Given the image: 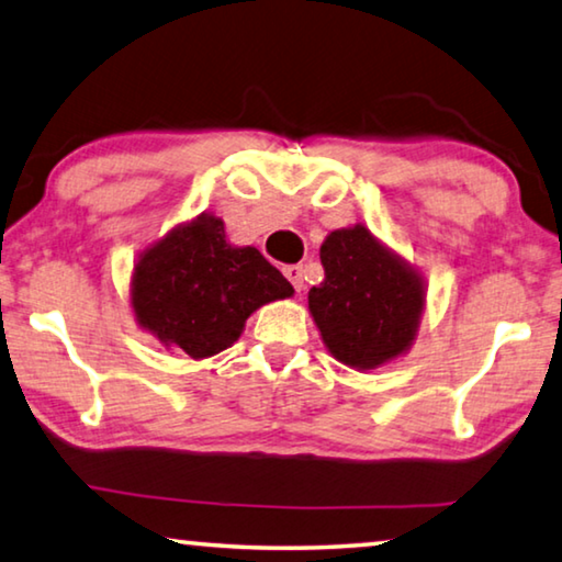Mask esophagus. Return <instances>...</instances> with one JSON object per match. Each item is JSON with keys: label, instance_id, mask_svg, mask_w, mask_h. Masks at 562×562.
Instances as JSON below:
<instances>
[{"label": "esophagus", "instance_id": "obj_1", "mask_svg": "<svg viewBox=\"0 0 562 562\" xmlns=\"http://www.w3.org/2000/svg\"><path fill=\"white\" fill-rule=\"evenodd\" d=\"M284 278L290 280L292 288H295V292H300L305 288V278H303V267L300 265H288L284 267Z\"/></svg>", "mask_w": 562, "mask_h": 562}]
</instances>
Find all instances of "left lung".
<instances>
[{"instance_id":"8db88e82","label":"left lung","mask_w":562,"mask_h":562,"mask_svg":"<svg viewBox=\"0 0 562 562\" xmlns=\"http://www.w3.org/2000/svg\"><path fill=\"white\" fill-rule=\"evenodd\" d=\"M321 262L325 280L310 288L307 307L335 361L375 371L404 356L426 310V282L414 265L363 224L330 232Z\"/></svg>"}]
</instances>
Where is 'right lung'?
<instances>
[{
    "label": "right lung",
    "instance_id": "1",
    "mask_svg": "<svg viewBox=\"0 0 562 562\" xmlns=\"http://www.w3.org/2000/svg\"><path fill=\"white\" fill-rule=\"evenodd\" d=\"M295 295L255 247H234L214 214L176 224L138 255L131 307L140 330L201 361L232 348L247 317Z\"/></svg>",
    "mask_w": 562,
    "mask_h": 562
}]
</instances>
